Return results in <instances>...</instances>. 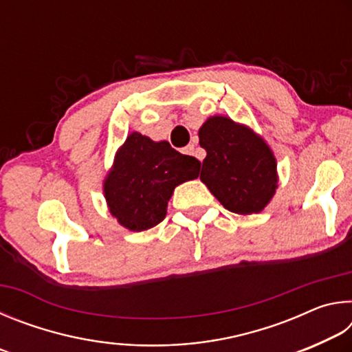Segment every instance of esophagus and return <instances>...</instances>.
<instances>
[{"label":"esophagus","mask_w":352,"mask_h":352,"mask_svg":"<svg viewBox=\"0 0 352 352\" xmlns=\"http://www.w3.org/2000/svg\"><path fill=\"white\" fill-rule=\"evenodd\" d=\"M183 153H186V155H195V147H194V144H189V146H186L183 148ZM199 160H201L200 157H199Z\"/></svg>","instance_id":"34e87169"}]
</instances>
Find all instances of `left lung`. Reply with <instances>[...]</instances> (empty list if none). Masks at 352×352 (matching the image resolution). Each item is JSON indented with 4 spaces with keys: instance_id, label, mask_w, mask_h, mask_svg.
Masks as SVG:
<instances>
[{
    "instance_id": "8db88e82",
    "label": "left lung",
    "mask_w": 352,
    "mask_h": 352,
    "mask_svg": "<svg viewBox=\"0 0 352 352\" xmlns=\"http://www.w3.org/2000/svg\"><path fill=\"white\" fill-rule=\"evenodd\" d=\"M206 151L200 180L226 210L259 212L275 194L276 160L264 140L225 116H212L199 130Z\"/></svg>"
}]
</instances>
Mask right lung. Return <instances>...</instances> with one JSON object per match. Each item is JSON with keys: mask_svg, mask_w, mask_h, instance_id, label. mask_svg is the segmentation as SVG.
Masks as SVG:
<instances>
[{"mask_svg": "<svg viewBox=\"0 0 352 352\" xmlns=\"http://www.w3.org/2000/svg\"><path fill=\"white\" fill-rule=\"evenodd\" d=\"M200 162L133 132L119 148L104 192L110 212L132 231H144L166 217L175 186L199 177Z\"/></svg>", "mask_w": 352, "mask_h": 352, "instance_id": "obj_1", "label": "right lung"}]
</instances>
